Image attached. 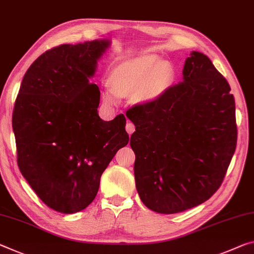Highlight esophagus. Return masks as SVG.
Instances as JSON below:
<instances>
[{
    "label": "esophagus",
    "instance_id": "1",
    "mask_svg": "<svg viewBox=\"0 0 254 254\" xmlns=\"http://www.w3.org/2000/svg\"><path fill=\"white\" fill-rule=\"evenodd\" d=\"M126 128H127V133L131 135V134L133 133V132H134V130H135V127H134V124H133V123L127 122V127H126Z\"/></svg>",
    "mask_w": 254,
    "mask_h": 254
}]
</instances>
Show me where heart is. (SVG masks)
<instances>
[{
    "label": "heart",
    "mask_w": 254,
    "mask_h": 254,
    "mask_svg": "<svg viewBox=\"0 0 254 254\" xmlns=\"http://www.w3.org/2000/svg\"><path fill=\"white\" fill-rule=\"evenodd\" d=\"M173 79L171 64L159 61L154 54L142 55L119 64L108 79L111 90L103 92L106 104H114L115 96L133 95L136 103H149L160 97Z\"/></svg>",
    "instance_id": "b5f03b06"
}]
</instances>
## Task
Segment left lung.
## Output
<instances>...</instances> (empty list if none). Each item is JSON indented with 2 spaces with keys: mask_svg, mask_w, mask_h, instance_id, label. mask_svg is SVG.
<instances>
[{
  "mask_svg": "<svg viewBox=\"0 0 254 254\" xmlns=\"http://www.w3.org/2000/svg\"><path fill=\"white\" fill-rule=\"evenodd\" d=\"M135 126V187L144 206L176 214L199 206L223 183L237 141L235 100L206 55L192 52L183 81L127 112Z\"/></svg>",
  "mask_w": 254,
  "mask_h": 254,
  "instance_id": "1",
  "label": "left lung"
}]
</instances>
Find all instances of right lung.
Segmentation results:
<instances>
[{"mask_svg": "<svg viewBox=\"0 0 254 254\" xmlns=\"http://www.w3.org/2000/svg\"><path fill=\"white\" fill-rule=\"evenodd\" d=\"M108 40L63 44L23 76L12 114L19 170L39 199L63 214L94 201L100 176L127 146L126 116L99 118L100 91L89 83Z\"/></svg>", "mask_w": 254, "mask_h": 254, "instance_id": "1", "label": "right lung"}]
</instances>
